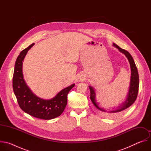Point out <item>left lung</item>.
<instances>
[{
    "instance_id": "8db88e82",
    "label": "left lung",
    "mask_w": 151,
    "mask_h": 151,
    "mask_svg": "<svg viewBox=\"0 0 151 151\" xmlns=\"http://www.w3.org/2000/svg\"><path fill=\"white\" fill-rule=\"evenodd\" d=\"M116 48L118 49V50L121 52L122 53L124 54V55L126 56V57L128 58L129 63L130 64V68L132 70V77H131V82H130V89H129V93L127 96V98L126 100L120 106L118 107V109L110 111L111 113H117L120 112L126 109L128 107L132 106L135 101V100L137 99V94H138V91H139V73L137 71V67L135 64V63L134 61V60L132 57V56L130 55L127 51L122 49L119 46H118L116 44H113ZM90 90V99L92 101V103L94 104V105L97 107V108L102 111V112H106L103 108H101L98 105L97 103L96 102V97H95V91L93 87H89Z\"/></svg>"
}]
</instances>
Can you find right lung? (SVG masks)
<instances>
[{
    "label": "right lung",
    "mask_w": 151,
    "mask_h": 151,
    "mask_svg": "<svg viewBox=\"0 0 151 151\" xmlns=\"http://www.w3.org/2000/svg\"><path fill=\"white\" fill-rule=\"evenodd\" d=\"M33 45L23 50L17 58L12 79L13 90L19 106L24 112L37 118L51 119L59 116L64 111L67 105L68 94L75 84L62 90L50 100L42 99L34 94L26 85L22 72L23 61Z\"/></svg>",
    "instance_id": "add662e5"
}]
</instances>
